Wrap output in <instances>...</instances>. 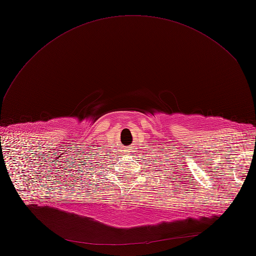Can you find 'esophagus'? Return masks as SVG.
<instances>
[{
  "label": "esophagus",
  "instance_id": "34e87169",
  "mask_svg": "<svg viewBox=\"0 0 256 256\" xmlns=\"http://www.w3.org/2000/svg\"><path fill=\"white\" fill-rule=\"evenodd\" d=\"M127 150H130V148H127Z\"/></svg>",
  "mask_w": 256,
  "mask_h": 256
}]
</instances>
